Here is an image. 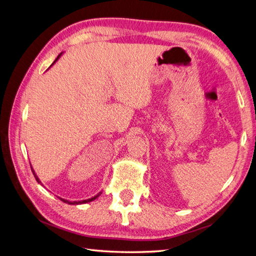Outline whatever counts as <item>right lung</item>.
Listing matches in <instances>:
<instances>
[{"mask_svg": "<svg viewBox=\"0 0 256 256\" xmlns=\"http://www.w3.org/2000/svg\"><path fill=\"white\" fill-rule=\"evenodd\" d=\"M62 54H63V52H62V53H60L58 54V58H56V60H54L53 62V63H52V65L54 64V63H56V62L60 58V56H62ZM51 65V66H52ZM30 168H32V172H33V175H34V177H35V180H37V182L38 184H42V182H40V178H38V176L36 175V173H35V171H34V170H33V168L32 166H30ZM100 193H102V192H99L98 193V194L97 196H92V198H88V200H74V202H72V200H65V198H60V196H58L60 200H62V202H64V203H66V204H69V205H80V204H86V203H90V202H92V200H96L99 196H100Z\"/></svg>", "mask_w": 256, "mask_h": 256, "instance_id": "add662e5", "label": "right lung"}]
</instances>
